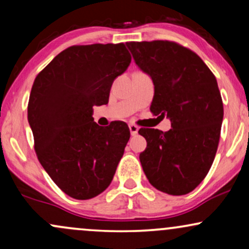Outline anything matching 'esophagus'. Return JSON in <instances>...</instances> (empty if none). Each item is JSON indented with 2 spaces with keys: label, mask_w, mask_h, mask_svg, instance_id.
Returning <instances> with one entry per match:
<instances>
[{
  "label": "esophagus",
  "mask_w": 249,
  "mask_h": 249,
  "mask_svg": "<svg viewBox=\"0 0 249 249\" xmlns=\"http://www.w3.org/2000/svg\"><path fill=\"white\" fill-rule=\"evenodd\" d=\"M128 127H130V132H131V134H132V136H136V134L138 133L139 127L137 126V125H134V124H130V125H128Z\"/></svg>",
  "instance_id": "esophagus-1"
}]
</instances>
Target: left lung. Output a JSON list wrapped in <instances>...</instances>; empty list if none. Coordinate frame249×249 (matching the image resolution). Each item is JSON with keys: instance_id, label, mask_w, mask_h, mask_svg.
Segmentation results:
<instances>
[{"instance_id": "8db88e82", "label": "left lung", "mask_w": 249, "mask_h": 249, "mask_svg": "<svg viewBox=\"0 0 249 249\" xmlns=\"http://www.w3.org/2000/svg\"><path fill=\"white\" fill-rule=\"evenodd\" d=\"M136 64L154 84L151 112L168 117L172 128L142 127L147 146L141 153L150 184L171 196L196 188L218 150L224 105L215 76L200 57L172 41L127 42Z\"/></svg>"}]
</instances>
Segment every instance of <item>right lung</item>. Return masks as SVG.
I'll use <instances>...</instances> for the list:
<instances>
[{
    "mask_svg": "<svg viewBox=\"0 0 249 249\" xmlns=\"http://www.w3.org/2000/svg\"><path fill=\"white\" fill-rule=\"evenodd\" d=\"M130 63L124 43L72 45L34 81L28 121L36 156L71 198H95L112 181L130 130L124 122L99 126L92 111L107 104L111 85Z\"/></svg>",
    "mask_w": 249,
    "mask_h": 249,
    "instance_id": "obj_1",
    "label": "right lung"
}]
</instances>
